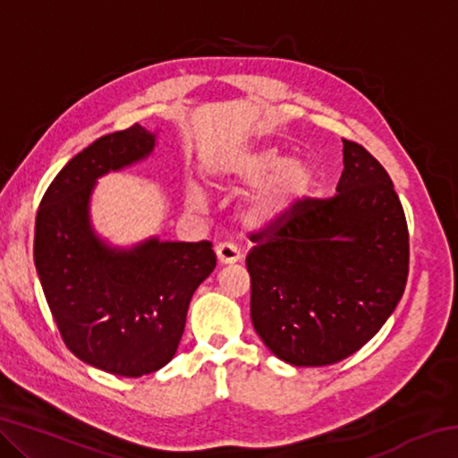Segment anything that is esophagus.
<instances>
[{
	"instance_id": "obj_1",
	"label": "esophagus",
	"mask_w": 458,
	"mask_h": 458,
	"mask_svg": "<svg viewBox=\"0 0 458 458\" xmlns=\"http://www.w3.org/2000/svg\"><path fill=\"white\" fill-rule=\"evenodd\" d=\"M216 257H218L220 265H234L240 259V250L234 244H228V242H222L216 246Z\"/></svg>"
}]
</instances>
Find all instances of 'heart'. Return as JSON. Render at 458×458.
I'll return each instance as SVG.
<instances>
[{"label": "heart", "instance_id": "heart-1", "mask_svg": "<svg viewBox=\"0 0 458 458\" xmlns=\"http://www.w3.org/2000/svg\"><path fill=\"white\" fill-rule=\"evenodd\" d=\"M210 183L220 190L254 185L238 206V220L248 232H275L286 226L315 185V169L303 157H286L275 145H252L230 151L216 161ZM185 204L201 212L206 196L188 190Z\"/></svg>", "mask_w": 458, "mask_h": 458}]
</instances>
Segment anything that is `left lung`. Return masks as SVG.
I'll return each instance as SVG.
<instances>
[{
    "instance_id": "8db88e82",
    "label": "left lung",
    "mask_w": 458,
    "mask_h": 458,
    "mask_svg": "<svg viewBox=\"0 0 458 458\" xmlns=\"http://www.w3.org/2000/svg\"><path fill=\"white\" fill-rule=\"evenodd\" d=\"M331 199H305L294 218L248 254L250 319L278 360L297 368L350 358L390 319L408 278V228L386 169L344 141Z\"/></svg>"
}]
</instances>
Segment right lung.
<instances>
[{"label":"right lung","mask_w":458,"mask_h":458,"mask_svg":"<svg viewBox=\"0 0 458 458\" xmlns=\"http://www.w3.org/2000/svg\"><path fill=\"white\" fill-rule=\"evenodd\" d=\"M157 135L133 125L92 141L54 177L36 216L34 262L62 339L81 361L123 377L172 361L193 293L216 268L206 240L117 246L92 224L100 177L151 157Z\"/></svg>","instance_id":"obj_1"}]
</instances>
